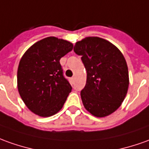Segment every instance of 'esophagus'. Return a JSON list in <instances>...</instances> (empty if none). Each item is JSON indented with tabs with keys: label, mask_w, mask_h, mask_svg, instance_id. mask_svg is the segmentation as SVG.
Returning <instances> with one entry per match:
<instances>
[{
	"label": "esophagus",
	"mask_w": 149,
	"mask_h": 149,
	"mask_svg": "<svg viewBox=\"0 0 149 149\" xmlns=\"http://www.w3.org/2000/svg\"><path fill=\"white\" fill-rule=\"evenodd\" d=\"M70 79H71V81H74V77H72V78H71Z\"/></svg>",
	"instance_id": "obj_1"
}]
</instances>
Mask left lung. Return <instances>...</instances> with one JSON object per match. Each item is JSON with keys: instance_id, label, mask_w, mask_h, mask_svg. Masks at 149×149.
<instances>
[{"instance_id": "left-lung-1", "label": "left lung", "mask_w": 149, "mask_h": 149, "mask_svg": "<svg viewBox=\"0 0 149 149\" xmlns=\"http://www.w3.org/2000/svg\"><path fill=\"white\" fill-rule=\"evenodd\" d=\"M74 53L80 55L87 70V82L81 90L85 109L102 118L111 114L123 103L129 85L128 68L119 49L99 37L77 42Z\"/></svg>"}]
</instances>
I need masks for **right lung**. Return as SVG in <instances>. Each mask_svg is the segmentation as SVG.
Masks as SVG:
<instances>
[{"instance_id":"1","label":"right lung","mask_w":149,"mask_h":149,"mask_svg":"<svg viewBox=\"0 0 149 149\" xmlns=\"http://www.w3.org/2000/svg\"><path fill=\"white\" fill-rule=\"evenodd\" d=\"M72 49L69 41L51 36L34 44L21 58L18 92L34 113L49 117L63 106L72 87L63 74L60 59Z\"/></svg>"}]
</instances>
